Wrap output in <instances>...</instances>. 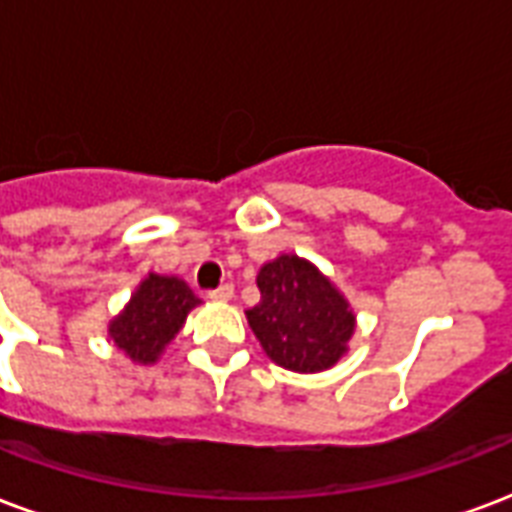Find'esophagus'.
Masks as SVG:
<instances>
[{
	"instance_id": "34e87169",
	"label": "esophagus",
	"mask_w": 512,
	"mask_h": 512,
	"mask_svg": "<svg viewBox=\"0 0 512 512\" xmlns=\"http://www.w3.org/2000/svg\"><path fill=\"white\" fill-rule=\"evenodd\" d=\"M208 298H211V301H230V298H233V285H219L217 290L208 293Z\"/></svg>"
}]
</instances>
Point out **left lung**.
I'll list each match as a JSON object with an SVG mask.
<instances>
[{
    "label": "left lung",
    "instance_id": "obj_1",
    "mask_svg": "<svg viewBox=\"0 0 512 512\" xmlns=\"http://www.w3.org/2000/svg\"><path fill=\"white\" fill-rule=\"evenodd\" d=\"M260 301L246 309L268 358L287 372L317 374L342 361L355 333V312L331 276L293 252L257 271Z\"/></svg>",
    "mask_w": 512,
    "mask_h": 512
}]
</instances>
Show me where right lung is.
<instances>
[{"label": "right lung", "instance_id": "obj_1", "mask_svg": "<svg viewBox=\"0 0 512 512\" xmlns=\"http://www.w3.org/2000/svg\"><path fill=\"white\" fill-rule=\"evenodd\" d=\"M195 306H200V298L181 276L151 271L140 279L124 309L108 323V339L124 358L151 366L160 361Z\"/></svg>", "mask_w": 512, "mask_h": 512}]
</instances>
